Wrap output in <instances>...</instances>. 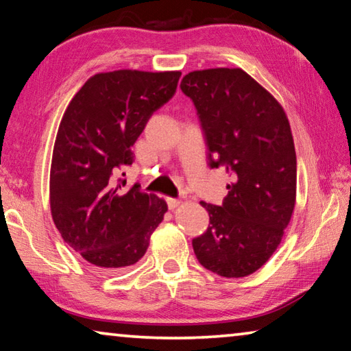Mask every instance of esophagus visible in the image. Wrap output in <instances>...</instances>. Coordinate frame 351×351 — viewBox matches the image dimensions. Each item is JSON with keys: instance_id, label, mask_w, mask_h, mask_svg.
<instances>
[{"instance_id": "obj_1", "label": "esophagus", "mask_w": 351, "mask_h": 351, "mask_svg": "<svg viewBox=\"0 0 351 351\" xmlns=\"http://www.w3.org/2000/svg\"><path fill=\"white\" fill-rule=\"evenodd\" d=\"M167 204L170 209H175V207L181 204V199L180 198H167Z\"/></svg>"}]
</instances>
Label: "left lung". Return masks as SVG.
Instances as JSON below:
<instances>
[{"instance_id": "left-lung-1", "label": "left lung", "mask_w": 351, "mask_h": 351, "mask_svg": "<svg viewBox=\"0 0 351 351\" xmlns=\"http://www.w3.org/2000/svg\"><path fill=\"white\" fill-rule=\"evenodd\" d=\"M181 90L197 108L212 169L234 178L221 206L201 201L209 228L192 240L206 269L246 277L277 246L295 204L297 161L282 105L240 68L193 71Z\"/></svg>"}]
</instances>
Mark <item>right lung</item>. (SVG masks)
<instances>
[{"label":"right lung","mask_w":351,"mask_h":351,"mask_svg":"<svg viewBox=\"0 0 351 351\" xmlns=\"http://www.w3.org/2000/svg\"><path fill=\"white\" fill-rule=\"evenodd\" d=\"M180 71L121 69L88 79L71 100L52 152L49 199L56 228L105 272L139 261L167 203L117 178L148 119L173 97ZM123 175V173H122Z\"/></svg>","instance_id":"obj_1"}]
</instances>
